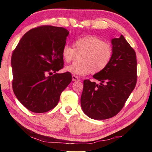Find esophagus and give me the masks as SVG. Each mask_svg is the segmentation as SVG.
<instances>
[{"label":"esophagus","instance_id":"34e87169","mask_svg":"<svg viewBox=\"0 0 152 152\" xmlns=\"http://www.w3.org/2000/svg\"><path fill=\"white\" fill-rule=\"evenodd\" d=\"M72 80L73 82H76V81H79L80 80V79H79L78 77H77L75 75H72Z\"/></svg>","mask_w":152,"mask_h":152}]
</instances>
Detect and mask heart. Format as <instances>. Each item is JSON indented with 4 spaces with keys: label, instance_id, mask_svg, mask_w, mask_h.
I'll use <instances>...</instances> for the list:
<instances>
[{
    "label": "heart",
    "instance_id": "heart-1",
    "mask_svg": "<svg viewBox=\"0 0 152 152\" xmlns=\"http://www.w3.org/2000/svg\"><path fill=\"white\" fill-rule=\"evenodd\" d=\"M78 55L77 61L65 67L66 72L75 75H85L91 72L98 73L104 70L113 57V48L95 36H86L77 39L74 48L66 44L61 55L66 63H70Z\"/></svg>",
    "mask_w": 152,
    "mask_h": 152
}]
</instances>
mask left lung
<instances>
[{
  "label": "left lung",
  "instance_id": "left-lung-1",
  "mask_svg": "<svg viewBox=\"0 0 152 152\" xmlns=\"http://www.w3.org/2000/svg\"><path fill=\"white\" fill-rule=\"evenodd\" d=\"M113 57L102 71L86 80L81 96L84 113L94 120H105L119 113L134 90L137 80V60L134 50L123 35L111 39Z\"/></svg>",
  "mask_w": 152,
  "mask_h": 152
}]
</instances>
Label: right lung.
Returning a JSON list of instances; mask_svg holds the SVG:
<instances>
[{
	"instance_id": "1",
	"label": "right lung",
	"mask_w": 152,
	"mask_h": 152,
	"mask_svg": "<svg viewBox=\"0 0 152 152\" xmlns=\"http://www.w3.org/2000/svg\"><path fill=\"white\" fill-rule=\"evenodd\" d=\"M68 34L64 28L38 27L23 36L12 53V88L16 98L30 111L53 109L71 82L70 72L56 73L63 68L61 50ZM53 72L55 74L50 76Z\"/></svg>"
}]
</instances>
